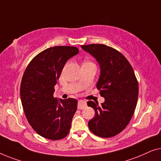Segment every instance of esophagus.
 Masks as SVG:
<instances>
[{
	"instance_id": "esophagus-1",
	"label": "esophagus",
	"mask_w": 161,
	"mask_h": 161,
	"mask_svg": "<svg viewBox=\"0 0 161 161\" xmlns=\"http://www.w3.org/2000/svg\"><path fill=\"white\" fill-rule=\"evenodd\" d=\"M87 106V103L85 101L80 100L78 101V109H83Z\"/></svg>"
}]
</instances>
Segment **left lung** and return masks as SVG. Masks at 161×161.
Instances as JSON below:
<instances>
[{"label":"left lung","instance_id":"8db88e82","mask_svg":"<svg viewBox=\"0 0 161 161\" xmlns=\"http://www.w3.org/2000/svg\"><path fill=\"white\" fill-rule=\"evenodd\" d=\"M96 59L101 74L96 87L105 101H87L95 117L88 122L90 131L102 138L114 136L123 131L132 118L136 106L139 84L130 63L123 54L104 44L81 46Z\"/></svg>","mask_w":161,"mask_h":161}]
</instances>
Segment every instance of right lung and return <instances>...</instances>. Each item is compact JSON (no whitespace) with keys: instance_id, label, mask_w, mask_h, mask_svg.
<instances>
[{"instance_id":"right-lung-1","label":"right lung","mask_w":161,"mask_h":161,"mask_svg":"<svg viewBox=\"0 0 161 161\" xmlns=\"http://www.w3.org/2000/svg\"><path fill=\"white\" fill-rule=\"evenodd\" d=\"M78 53L75 47H50L33 58L24 72L20 97L25 114L33 130L46 139H62L70 131L77 100H58L54 87L65 63Z\"/></svg>"}]
</instances>
